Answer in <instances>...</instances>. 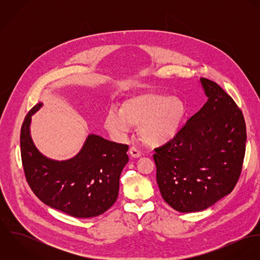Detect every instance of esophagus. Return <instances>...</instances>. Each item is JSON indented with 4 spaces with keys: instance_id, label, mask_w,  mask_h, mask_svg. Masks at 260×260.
Returning <instances> with one entry per match:
<instances>
[{
    "instance_id": "obj_1",
    "label": "esophagus",
    "mask_w": 260,
    "mask_h": 260,
    "mask_svg": "<svg viewBox=\"0 0 260 260\" xmlns=\"http://www.w3.org/2000/svg\"><path fill=\"white\" fill-rule=\"evenodd\" d=\"M129 153H130V155L133 158H138V157L141 156V152L138 149L135 148V147H131V148L129 149Z\"/></svg>"
}]
</instances>
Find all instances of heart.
Returning a JSON list of instances; mask_svg holds the SVG:
<instances>
[{"label":"heart","instance_id":"1","mask_svg":"<svg viewBox=\"0 0 260 260\" xmlns=\"http://www.w3.org/2000/svg\"><path fill=\"white\" fill-rule=\"evenodd\" d=\"M186 115L184 102L166 93L145 92L126 99L121 108L106 114L104 126L116 138L138 126L141 139L149 146L170 143L179 134Z\"/></svg>","mask_w":260,"mask_h":260}]
</instances>
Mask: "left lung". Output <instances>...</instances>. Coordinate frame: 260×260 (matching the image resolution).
Returning <instances> with one entry per match:
<instances>
[{"label":"left lung","instance_id":"8db88e82","mask_svg":"<svg viewBox=\"0 0 260 260\" xmlns=\"http://www.w3.org/2000/svg\"><path fill=\"white\" fill-rule=\"evenodd\" d=\"M207 96L178 136L155 148L156 179L166 203L179 212L202 211L236 185L245 155L241 110L215 82L200 78Z\"/></svg>","mask_w":260,"mask_h":260}]
</instances>
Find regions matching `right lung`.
I'll return each mask as SVG.
<instances>
[{
	"label": "right lung",
	"instance_id": "obj_1",
	"mask_svg": "<svg viewBox=\"0 0 260 260\" xmlns=\"http://www.w3.org/2000/svg\"><path fill=\"white\" fill-rule=\"evenodd\" d=\"M35 105L21 128V156L27 182L46 205L78 218H90L107 211L115 203L119 179L129 158L128 145L90 134L80 152L65 161L44 156L30 134Z\"/></svg>",
	"mask_w": 260,
	"mask_h": 260
}]
</instances>
